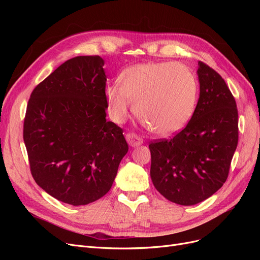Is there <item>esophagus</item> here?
<instances>
[{"instance_id": "1", "label": "esophagus", "mask_w": 260, "mask_h": 260, "mask_svg": "<svg viewBox=\"0 0 260 260\" xmlns=\"http://www.w3.org/2000/svg\"><path fill=\"white\" fill-rule=\"evenodd\" d=\"M125 139H127V142L132 147L139 146L143 143V140L141 139L139 136H137L136 133H128V135L125 136Z\"/></svg>"}]
</instances>
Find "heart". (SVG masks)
<instances>
[{
  "instance_id": "heart-1",
  "label": "heart",
  "mask_w": 260,
  "mask_h": 260,
  "mask_svg": "<svg viewBox=\"0 0 260 260\" xmlns=\"http://www.w3.org/2000/svg\"><path fill=\"white\" fill-rule=\"evenodd\" d=\"M119 84H109L106 96L113 119L123 122L132 111L145 127L159 136L182 130L192 118L198 102L199 83L187 66L154 61L122 70Z\"/></svg>"
}]
</instances>
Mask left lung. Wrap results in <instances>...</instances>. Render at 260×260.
Instances as JSON below:
<instances>
[{"instance_id":"8db88e82","label":"left lung","mask_w":260,"mask_h":260,"mask_svg":"<svg viewBox=\"0 0 260 260\" xmlns=\"http://www.w3.org/2000/svg\"><path fill=\"white\" fill-rule=\"evenodd\" d=\"M200 99L185 128L152 141L151 178L164 198L190 206L223 185L239 142L235 99L216 70L199 61Z\"/></svg>"}]
</instances>
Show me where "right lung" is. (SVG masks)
Returning <instances> with one entry per match:
<instances>
[{
    "instance_id": "add662e5",
    "label": "right lung",
    "mask_w": 260,
    "mask_h": 260,
    "mask_svg": "<svg viewBox=\"0 0 260 260\" xmlns=\"http://www.w3.org/2000/svg\"><path fill=\"white\" fill-rule=\"evenodd\" d=\"M104 60L77 56L39 83L23 120L30 171L37 184L74 206L104 196L129 146L106 120Z\"/></svg>"
}]
</instances>
